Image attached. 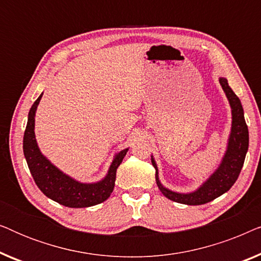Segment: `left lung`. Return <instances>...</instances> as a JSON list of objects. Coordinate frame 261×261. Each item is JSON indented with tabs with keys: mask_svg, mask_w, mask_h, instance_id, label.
Returning a JSON list of instances; mask_svg holds the SVG:
<instances>
[{
	"mask_svg": "<svg viewBox=\"0 0 261 261\" xmlns=\"http://www.w3.org/2000/svg\"><path fill=\"white\" fill-rule=\"evenodd\" d=\"M219 82L227 96L231 109V127L229 138L227 141V149L222 156V160H221L217 169L210 174L209 178H206V180L203 181L199 185V188L192 192L183 194V192L172 191L162 184L159 179L158 166H156L153 155H151L152 165L155 169L156 185H158L162 194L173 202L188 205H201L220 197L221 195H223L224 192H227L233 187L241 172L242 166H244L249 141L244 108H242L240 99L228 85L226 78L220 77Z\"/></svg>",
	"mask_w": 261,
	"mask_h": 261,
	"instance_id": "8db88e82",
	"label": "left lung"
}]
</instances>
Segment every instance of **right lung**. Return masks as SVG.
<instances>
[{
  "mask_svg": "<svg viewBox=\"0 0 261 261\" xmlns=\"http://www.w3.org/2000/svg\"><path fill=\"white\" fill-rule=\"evenodd\" d=\"M42 94L33 103L28 113V121L23 135V154L32 177L42 194L59 204L69 208H88L109 198L114 190L116 170L122 163L128 149L124 148L114 155L105 178L94 183H82L64 173L42 154L35 139V113Z\"/></svg>",
  "mask_w": 261,
  "mask_h": 261,
  "instance_id": "1",
  "label": "right lung"
}]
</instances>
